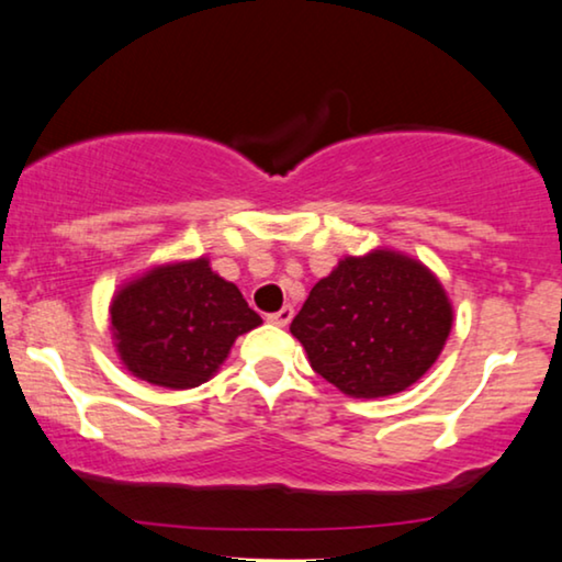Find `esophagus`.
Wrapping results in <instances>:
<instances>
[{"label": "esophagus", "instance_id": "obj_1", "mask_svg": "<svg viewBox=\"0 0 562 562\" xmlns=\"http://www.w3.org/2000/svg\"><path fill=\"white\" fill-rule=\"evenodd\" d=\"M293 316H295L293 305H285V308H280L277 313H269L267 321H269V324H274V326H288L290 321H293Z\"/></svg>", "mask_w": 562, "mask_h": 562}]
</instances>
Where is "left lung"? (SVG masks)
<instances>
[{
	"instance_id": "obj_1",
	"label": "left lung",
	"mask_w": 562,
	"mask_h": 562,
	"mask_svg": "<svg viewBox=\"0 0 562 562\" xmlns=\"http://www.w3.org/2000/svg\"><path fill=\"white\" fill-rule=\"evenodd\" d=\"M450 328L452 305L437 277L395 251L339 261L290 324L311 368L355 398L414 385L439 357Z\"/></svg>"
}]
</instances>
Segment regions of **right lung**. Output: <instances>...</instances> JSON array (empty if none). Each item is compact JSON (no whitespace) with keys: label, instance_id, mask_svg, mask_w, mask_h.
Here are the masks:
<instances>
[{"label":"right lung","instance_id":"1","mask_svg":"<svg viewBox=\"0 0 562 562\" xmlns=\"http://www.w3.org/2000/svg\"><path fill=\"white\" fill-rule=\"evenodd\" d=\"M110 321L125 368L171 391L203 385L236 336L261 324L234 282L215 274L207 259L151 269L120 290Z\"/></svg>","mask_w":562,"mask_h":562}]
</instances>
